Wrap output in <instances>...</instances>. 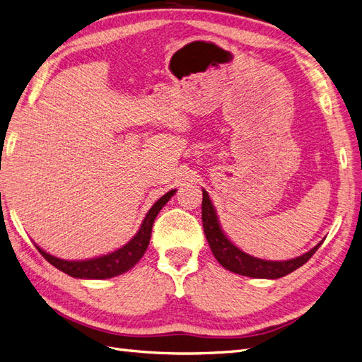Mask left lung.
<instances>
[{
	"label": "left lung",
	"instance_id": "8db88e82",
	"mask_svg": "<svg viewBox=\"0 0 362 362\" xmlns=\"http://www.w3.org/2000/svg\"><path fill=\"white\" fill-rule=\"evenodd\" d=\"M202 196H204L202 225H204L206 242L210 245V249L213 252V255L216 257V259L229 272H234V273H238V275L249 276V278L278 279L303 266L323 243L322 240L319 245H315L311 250L306 252V254L298 258L287 259V261H267V259L255 258L246 254V252L240 250L231 240L225 235V233L221 228V223H218V218H217L214 206L210 201V196H208V193L204 189H202Z\"/></svg>",
	"mask_w": 362,
	"mask_h": 362
}]
</instances>
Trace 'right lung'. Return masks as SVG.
Wrapping results in <instances>:
<instances>
[{
  "instance_id": "1",
  "label": "right lung",
  "mask_w": 362,
  "mask_h": 362,
  "mask_svg": "<svg viewBox=\"0 0 362 362\" xmlns=\"http://www.w3.org/2000/svg\"><path fill=\"white\" fill-rule=\"evenodd\" d=\"M173 194H175V190H170L166 194H163L148 211L144 222L140 225L137 234L131 238L125 246L112 252V254H107L98 258H90V259H83V261H68V259H60L57 257L49 255L48 252L40 249L37 245H36V249L40 252V255L43 258H45L48 262H51L54 267H57L63 273H66V275L74 278L107 279V278L122 275V273L133 269L139 262V259L144 257L145 250L148 249V245H149L152 225H154L156 217Z\"/></svg>"
}]
</instances>
